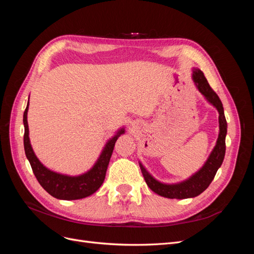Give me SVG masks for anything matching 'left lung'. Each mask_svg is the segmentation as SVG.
Masks as SVG:
<instances>
[{
	"instance_id": "8db88e82",
	"label": "left lung",
	"mask_w": 254,
	"mask_h": 254,
	"mask_svg": "<svg viewBox=\"0 0 254 254\" xmlns=\"http://www.w3.org/2000/svg\"><path fill=\"white\" fill-rule=\"evenodd\" d=\"M193 80L198 88L199 92L209 101L219 113V134L216 145L211 152L209 159L198 171L188 180L177 184H164L157 181L153 177L145 170V167L140 163L141 171L144 179L149 189L156 194L171 198V199H186L200 195L204 190L207 189L216 175L218 168L222 164V161L226 153V134H227V121L224 113V107L221 101L215 91L210 87L209 82L204 77V74L199 68H194Z\"/></svg>"
}]
</instances>
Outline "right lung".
I'll return each instance as SVG.
<instances>
[{"instance_id":"obj_1","label":"right lung","mask_w":254,"mask_h":254,"mask_svg":"<svg viewBox=\"0 0 254 254\" xmlns=\"http://www.w3.org/2000/svg\"><path fill=\"white\" fill-rule=\"evenodd\" d=\"M27 111H28V103L27 107L23 114V123H24V150L26 158L28 159L30 166L34 172V175L40 186L48 191L50 195L57 199L63 200H75V199H81L88 197L101 188L103 184L107 168L110 158L112 156L113 148L118 137L125 132L124 128L119 130L118 134H115L112 139H110L99 156L98 160L94 166L87 173H84L77 177H70L66 175H61L54 173L47 167L43 166L41 162L32 148V145L29 142L28 136V124H27Z\"/></svg>"}]
</instances>
